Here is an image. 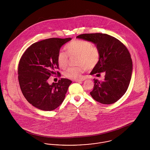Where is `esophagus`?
<instances>
[{
    "label": "esophagus",
    "mask_w": 150,
    "mask_h": 150,
    "mask_svg": "<svg viewBox=\"0 0 150 150\" xmlns=\"http://www.w3.org/2000/svg\"><path fill=\"white\" fill-rule=\"evenodd\" d=\"M86 79H77V80H74V81H76V82H79V81H85Z\"/></svg>",
    "instance_id": "1"
}]
</instances>
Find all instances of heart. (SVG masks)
<instances>
[{
    "mask_svg": "<svg viewBox=\"0 0 150 150\" xmlns=\"http://www.w3.org/2000/svg\"><path fill=\"white\" fill-rule=\"evenodd\" d=\"M66 50L69 57H77L76 64L79 65L76 67H69L64 72V76L70 79H80L87 69H93L99 62L100 52L90 42L74 40L67 45ZM68 55L64 52L58 54L57 61L60 68L65 69L68 66L69 62Z\"/></svg>",
    "mask_w": 150,
    "mask_h": 150,
    "instance_id": "heart-1",
    "label": "heart"
}]
</instances>
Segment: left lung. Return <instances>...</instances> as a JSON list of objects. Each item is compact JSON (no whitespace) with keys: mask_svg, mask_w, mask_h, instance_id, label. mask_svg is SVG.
I'll list each match as a JSON object with an SVG mask.
<instances>
[{"mask_svg":"<svg viewBox=\"0 0 150 150\" xmlns=\"http://www.w3.org/2000/svg\"><path fill=\"white\" fill-rule=\"evenodd\" d=\"M77 38L91 42L100 52V60L90 74L104 72V80L93 79L94 86L90 95L96 101L104 104L114 103L126 93L132 72L130 54L120 41L109 35L84 34Z\"/></svg>","mask_w":150,"mask_h":150,"instance_id":"8db88e82","label":"left lung"}]
</instances>
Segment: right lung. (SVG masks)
Wrapping results in <instances>:
<instances>
[{
	"label": "right lung",
	"mask_w": 150,
	"mask_h": 150,
	"mask_svg": "<svg viewBox=\"0 0 150 150\" xmlns=\"http://www.w3.org/2000/svg\"><path fill=\"white\" fill-rule=\"evenodd\" d=\"M71 39L50 38L35 43L20 59L18 74L21 91L27 100L39 110L52 111L64 99L72 81L61 78L50 85L48 79L59 69L57 57L61 47Z\"/></svg>",
	"instance_id": "add662e5"
}]
</instances>
